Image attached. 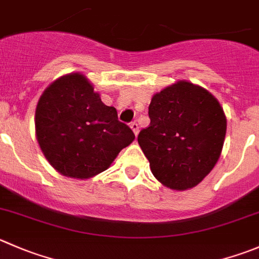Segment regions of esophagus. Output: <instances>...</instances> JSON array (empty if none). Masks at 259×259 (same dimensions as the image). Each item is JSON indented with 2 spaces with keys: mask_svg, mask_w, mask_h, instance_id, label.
<instances>
[{
  "mask_svg": "<svg viewBox=\"0 0 259 259\" xmlns=\"http://www.w3.org/2000/svg\"><path fill=\"white\" fill-rule=\"evenodd\" d=\"M130 127H132V130L134 132L135 135H138V133H139V126H138V124L135 121H133L132 124H130Z\"/></svg>",
  "mask_w": 259,
  "mask_h": 259,
  "instance_id": "1",
  "label": "esophagus"
}]
</instances>
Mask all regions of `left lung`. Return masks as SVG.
I'll return each instance as SVG.
<instances>
[{
	"mask_svg": "<svg viewBox=\"0 0 259 259\" xmlns=\"http://www.w3.org/2000/svg\"><path fill=\"white\" fill-rule=\"evenodd\" d=\"M149 126L138 143L153 176L172 190L199 185L217 164L227 133V117L207 90L178 81L152 97Z\"/></svg>",
	"mask_w": 259,
	"mask_h": 259,
	"instance_id": "1",
	"label": "left lung"
}]
</instances>
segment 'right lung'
<instances>
[{
  "label": "right lung",
  "mask_w": 259,
  "mask_h": 259,
  "mask_svg": "<svg viewBox=\"0 0 259 259\" xmlns=\"http://www.w3.org/2000/svg\"><path fill=\"white\" fill-rule=\"evenodd\" d=\"M35 132L42 154L60 175L94 177L111 165L135 135L106 106L81 73H69L47 87L35 111Z\"/></svg>",
  "instance_id": "1"
}]
</instances>
